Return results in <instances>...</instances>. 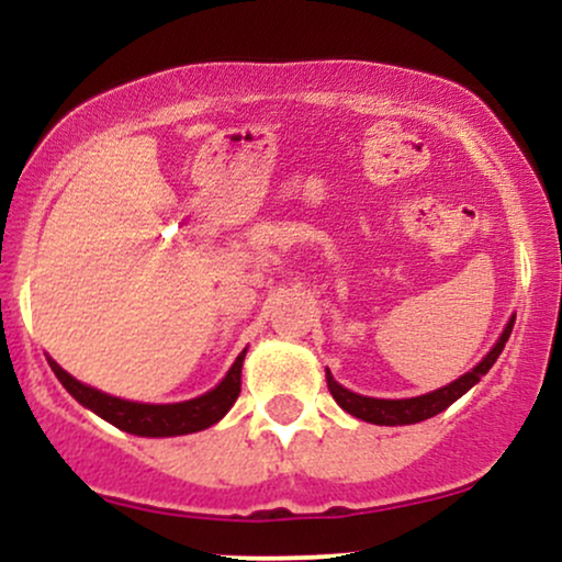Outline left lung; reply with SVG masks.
I'll use <instances>...</instances> for the list:
<instances>
[{"mask_svg":"<svg viewBox=\"0 0 562 562\" xmlns=\"http://www.w3.org/2000/svg\"><path fill=\"white\" fill-rule=\"evenodd\" d=\"M515 317H509L507 327L502 330L499 340H496L492 351L481 359L473 370L465 372L462 378H457L454 383L443 385V389L423 393V396H412V398H372V396H359V393L344 389L338 380L333 378L330 370H325L327 378V389H330L333 398L340 404V409H346L348 415L359 417V420L372 423V425H412V423H423L428 417H436L438 412L447 409L449 404H454L462 393H468L473 389L479 380L492 370L496 359H499L502 348H505L509 333H513Z\"/></svg>","mask_w":562,"mask_h":562,"instance_id":"left-lung-1","label":"left lung"}]
</instances>
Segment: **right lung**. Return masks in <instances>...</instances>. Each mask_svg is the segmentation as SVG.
Masks as SVG:
<instances>
[{"mask_svg":"<svg viewBox=\"0 0 562 562\" xmlns=\"http://www.w3.org/2000/svg\"><path fill=\"white\" fill-rule=\"evenodd\" d=\"M248 351V348H245ZM245 351L235 359V364L229 367V372L224 375L222 383L216 389H211L203 396L190 398V402L179 404H139V402H126V398L108 396V393L92 389V385H83L74 375H68L55 359L47 357L49 367L66 385V391L76 402L92 409L94 415H100L102 420L115 425L119 430L134 436H147V438H164V436H184V434H198V430L211 428V425L222 420L224 415L232 409V404L240 396V375H243V359Z\"/></svg>","mask_w":562,"mask_h":562,"instance_id":"1","label":"right lung"}]
</instances>
